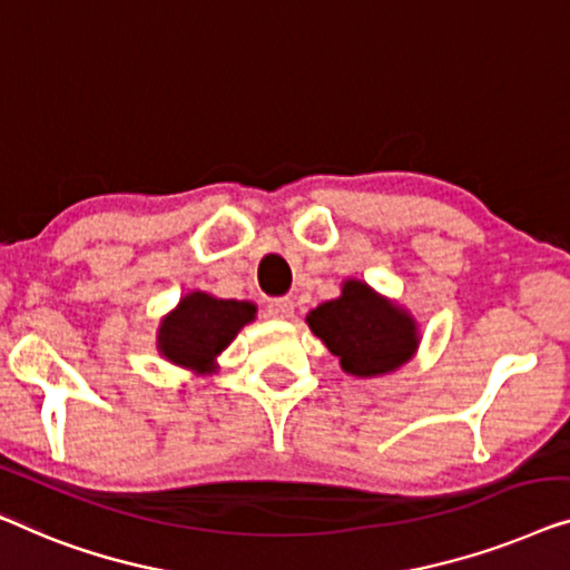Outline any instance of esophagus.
<instances>
[{
	"instance_id": "obj_1",
	"label": "esophagus",
	"mask_w": 570,
	"mask_h": 570,
	"mask_svg": "<svg viewBox=\"0 0 570 570\" xmlns=\"http://www.w3.org/2000/svg\"><path fill=\"white\" fill-rule=\"evenodd\" d=\"M266 312H268V317H274V320H288V317H294V302L288 299V296H276V299H268Z\"/></svg>"
}]
</instances>
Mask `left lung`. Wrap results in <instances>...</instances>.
<instances>
[{
    "label": "left lung",
    "instance_id": "1",
    "mask_svg": "<svg viewBox=\"0 0 570 570\" xmlns=\"http://www.w3.org/2000/svg\"><path fill=\"white\" fill-rule=\"evenodd\" d=\"M307 325L338 356L343 372L354 376L395 372L419 348L415 320L356 278L343 282L338 299L312 309Z\"/></svg>",
    "mask_w": 570,
    "mask_h": 570
}]
</instances>
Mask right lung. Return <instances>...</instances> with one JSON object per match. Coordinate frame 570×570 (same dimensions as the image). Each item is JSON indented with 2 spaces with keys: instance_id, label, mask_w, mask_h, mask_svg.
I'll return each mask as SVG.
<instances>
[{
  "instance_id": "add662e5",
  "label": "right lung",
  "mask_w": 570,
  "mask_h": 570,
  "mask_svg": "<svg viewBox=\"0 0 570 570\" xmlns=\"http://www.w3.org/2000/svg\"><path fill=\"white\" fill-rule=\"evenodd\" d=\"M253 320V302L216 299L206 292H190L159 323L157 348L167 362L202 374L212 372L216 356Z\"/></svg>"
}]
</instances>
